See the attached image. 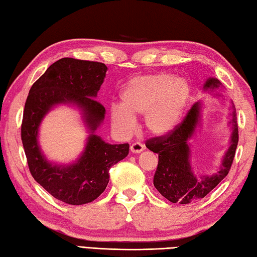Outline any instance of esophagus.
Masks as SVG:
<instances>
[{"label":"esophagus","instance_id":"esophagus-1","mask_svg":"<svg viewBox=\"0 0 257 257\" xmlns=\"http://www.w3.org/2000/svg\"><path fill=\"white\" fill-rule=\"evenodd\" d=\"M145 149V146L140 143H135L132 146H130V151L133 152V154H139Z\"/></svg>","mask_w":257,"mask_h":257}]
</instances>
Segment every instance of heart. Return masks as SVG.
<instances>
[{"label":"heart","instance_id":"1","mask_svg":"<svg viewBox=\"0 0 257 257\" xmlns=\"http://www.w3.org/2000/svg\"><path fill=\"white\" fill-rule=\"evenodd\" d=\"M191 97V87L183 78L157 73L135 77L120 95L121 107L110 110V120L119 133H130L135 117L145 114V127L154 136L172 133L180 122Z\"/></svg>","mask_w":257,"mask_h":257}]
</instances>
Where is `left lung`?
Here are the masks:
<instances>
[{
	"label": "left lung",
	"mask_w": 257,
	"mask_h": 257,
	"mask_svg": "<svg viewBox=\"0 0 257 257\" xmlns=\"http://www.w3.org/2000/svg\"><path fill=\"white\" fill-rule=\"evenodd\" d=\"M221 81L216 78H209L204 89H214L220 87ZM217 96H220L217 94ZM232 136L231 143L222 166L217 173L203 176L200 180L192 172L190 165V147L188 141L195 133L200 122L201 102L198 101L191 107L182 122H180L172 133L146 141V147L159 156L158 167L154 177V185L160 194L172 203L189 204L210 193L224 179L233 163L238 143V127L236 114L232 106Z\"/></svg>",
	"instance_id": "left-lung-1"
}]
</instances>
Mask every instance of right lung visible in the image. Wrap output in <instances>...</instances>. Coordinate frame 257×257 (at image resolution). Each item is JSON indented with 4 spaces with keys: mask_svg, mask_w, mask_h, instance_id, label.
<instances>
[{
    "mask_svg": "<svg viewBox=\"0 0 257 257\" xmlns=\"http://www.w3.org/2000/svg\"><path fill=\"white\" fill-rule=\"evenodd\" d=\"M99 62L65 57L52 64L31 87L25 102L21 137L32 177L54 198L72 205L97 199L109 182V169L127 157L129 145H110L95 135L106 109L95 98L106 76ZM58 103H73L83 112L91 135L83 155L69 166L47 162L38 146V128Z\"/></svg>",
    "mask_w": 257,
    "mask_h": 257,
    "instance_id": "1",
    "label": "right lung"
}]
</instances>
